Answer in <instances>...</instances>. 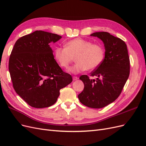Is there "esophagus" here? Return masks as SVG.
<instances>
[{"label":"esophagus","mask_w":146,"mask_h":146,"mask_svg":"<svg viewBox=\"0 0 146 146\" xmlns=\"http://www.w3.org/2000/svg\"><path fill=\"white\" fill-rule=\"evenodd\" d=\"M72 78H73V80H74V81L77 80L78 79V77H76V76H74Z\"/></svg>","instance_id":"34e87169"}]
</instances>
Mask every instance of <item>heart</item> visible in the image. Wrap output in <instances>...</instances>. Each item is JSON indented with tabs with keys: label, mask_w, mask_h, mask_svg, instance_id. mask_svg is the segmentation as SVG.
<instances>
[{
	"label": "heart",
	"mask_w": 146,
	"mask_h": 146,
	"mask_svg": "<svg viewBox=\"0 0 146 146\" xmlns=\"http://www.w3.org/2000/svg\"><path fill=\"white\" fill-rule=\"evenodd\" d=\"M104 56L102 45L82 38L72 39L66 43L65 47H57L55 49V58L64 68H68L75 58L76 63L69 69L74 74L97 68L102 63Z\"/></svg>",
	"instance_id": "b5f03b06"
}]
</instances>
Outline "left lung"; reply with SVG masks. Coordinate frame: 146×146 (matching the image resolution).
I'll list each match as a JSON object with an SVG mask.
<instances>
[{"label":"left lung","mask_w":146,"mask_h":146,"mask_svg":"<svg viewBox=\"0 0 146 146\" xmlns=\"http://www.w3.org/2000/svg\"><path fill=\"white\" fill-rule=\"evenodd\" d=\"M100 39L104 44L105 58L91 76H80L84 89L78 98L88 107L101 108L111 104L121 93L129 77L130 59L126 44L121 39L108 32H95L90 35Z\"/></svg>","instance_id":"left-lung-1"}]
</instances>
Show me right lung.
I'll use <instances>...</instances> for the list:
<instances>
[{
  "instance_id": "add662e5",
  "label": "right lung",
  "mask_w": 146,
  "mask_h": 146,
  "mask_svg": "<svg viewBox=\"0 0 146 146\" xmlns=\"http://www.w3.org/2000/svg\"><path fill=\"white\" fill-rule=\"evenodd\" d=\"M61 38L36 30L17 39L11 51L8 68L13 88L31 107H50L56 102L60 90L72 81L56 63L49 45Z\"/></svg>"
}]
</instances>
